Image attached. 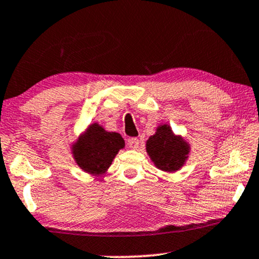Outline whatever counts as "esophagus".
I'll return each instance as SVG.
<instances>
[{
	"label": "esophagus",
	"mask_w": 259,
	"mask_h": 259,
	"mask_svg": "<svg viewBox=\"0 0 259 259\" xmlns=\"http://www.w3.org/2000/svg\"><path fill=\"white\" fill-rule=\"evenodd\" d=\"M139 145H140V141L137 139H129V140H127V146H129V148L137 149V148H139Z\"/></svg>",
	"instance_id": "esophagus-1"
}]
</instances>
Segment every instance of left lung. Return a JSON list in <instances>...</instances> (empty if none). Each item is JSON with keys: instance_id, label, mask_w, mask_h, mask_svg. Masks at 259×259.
I'll return each mask as SVG.
<instances>
[{"instance_id": "8db88e82", "label": "left lung", "mask_w": 259, "mask_h": 259, "mask_svg": "<svg viewBox=\"0 0 259 259\" xmlns=\"http://www.w3.org/2000/svg\"><path fill=\"white\" fill-rule=\"evenodd\" d=\"M146 152L156 168L173 173L188 161L191 145L183 136L176 135L171 125L165 123L160 124L155 134L147 140Z\"/></svg>"}]
</instances>
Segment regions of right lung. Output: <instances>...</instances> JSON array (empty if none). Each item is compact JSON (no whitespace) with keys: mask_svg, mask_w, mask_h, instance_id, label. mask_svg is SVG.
I'll return each instance as SVG.
<instances>
[{"mask_svg":"<svg viewBox=\"0 0 259 259\" xmlns=\"http://www.w3.org/2000/svg\"><path fill=\"white\" fill-rule=\"evenodd\" d=\"M76 165L88 175L101 177L107 172L113 159L125 147L118 133L106 132L99 123H91L70 145Z\"/></svg>","mask_w":259,"mask_h":259,"instance_id":"add662e5","label":"right lung"}]
</instances>
